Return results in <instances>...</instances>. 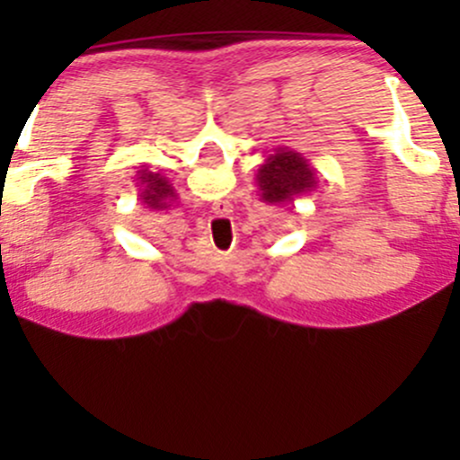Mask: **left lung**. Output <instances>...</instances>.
<instances>
[{
  "label": "left lung",
  "instance_id": "1",
  "mask_svg": "<svg viewBox=\"0 0 460 460\" xmlns=\"http://www.w3.org/2000/svg\"><path fill=\"white\" fill-rule=\"evenodd\" d=\"M258 196L267 204H289L318 189L316 169L305 155L280 146L264 157L256 173Z\"/></svg>",
  "mask_w": 460,
  "mask_h": 460
}]
</instances>
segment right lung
Masks as SVG:
<instances>
[{
	"label": "right lung",
	"mask_w": 460,
	"mask_h": 460,
	"mask_svg": "<svg viewBox=\"0 0 460 460\" xmlns=\"http://www.w3.org/2000/svg\"><path fill=\"white\" fill-rule=\"evenodd\" d=\"M136 184H137V200L146 204L148 208H155V211H164L171 207V202L178 200V193L171 187L169 180L164 178L157 171H151L148 166H142L136 173Z\"/></svg>",
	"instance_id": "right-lung-1"
}]
</instances>
